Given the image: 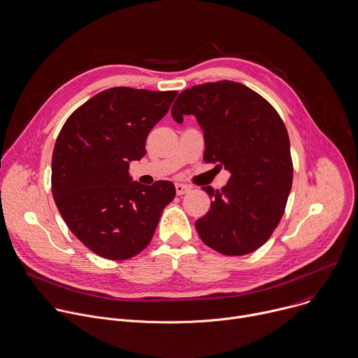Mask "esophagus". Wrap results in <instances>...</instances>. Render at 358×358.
<instances>
[{"label": "esophagus", "instance_id": "1", "mask_svg": "<svg viewBox=\"0 0 358 358\" xmlns=\"http://www.w3.org/2000/svg\"><path fill=\"white\" fill-rule=\"evenodd\" d=\"M188 191H189V187H188V185L180 184V182L176 184V192H177V195H184V194L188 192Z\"/></svg>", "mask_w": 358, "mask_h": 358}]
</instances>
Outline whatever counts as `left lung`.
Here are the masks:
<instances>
[{
	"instance_id": "obj_1",
	"label": "left lung",
	"mask_w": 358,
	"mask_h": 358,
	"mask_svg": "<svg viewBox=\"0 0 358 358\" xmlns=\"http://www.w3.org/2000/svg\"><path fill=\"white\" fill-rule=\"evenodd\" d=\"M194 115L203 132L206 163L231 177L215 191L209 212L195 222L205 245L226 256L262 248L278 226L292 187L289 138L277 110L249 87L229 80L184 90L171 116Z\"/></svg>"
}]
</instances>
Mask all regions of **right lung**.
Returning <instances> with one entry per match:
<instances>
[{"label":"right lung","instance_id":"obj_1","mask_svg":"<svg viewBox=\"0 0 358 358\" xmlns=\"http://www.w3.org/2000/svg\"><path fill=\"white\" fill-rule=\"evenodd\" d=\"M177 91L131 87L105 90L63 125L52 157V192L77 239L108 260H127L152 241L171 181L143 185L129 163L146 155V138L167 113Z\"/></svg>","mask_w":358,"mask_h":358}]
</instances>
